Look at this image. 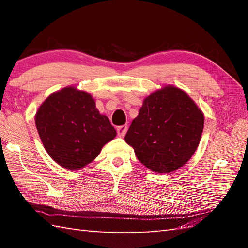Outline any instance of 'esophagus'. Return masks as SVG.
Listing matches in <instances>:
<instances>
[{"mask_svg": "<svg viewBox=\"0 0 248 248\" xmlns=\"http://www.w3.org/2000/svg\"><path fill=\"white\" fill-rule=\"evenodd\" d=\"M127 130H128V125L127 124H124V125H121V127H118L117 128V132H118V136L119 137H124V134H125V132H127Z\"/></svg>", "mask_w": 248, "mask_h": 248, "instance_id": "1", "label": "esophagus"}]
</instances>
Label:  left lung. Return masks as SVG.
Returning a JSON list of instances; mask_svg holds the SVG:
<instances>
[{"instance_id": "1", "label": "left lung", "mask_w": 248, "mask_h": 248, "mask_svg": "<svg viewBox=\"0 0 248 248\" xmlns=\"http://www.w3.org/2000/svg\"><path fill=\"white\" fill-rule=\"evenodd\" d=\"M203 124V112L186 92L166 85L144 98L124 141L148 169L170 173L194 155Z\"/></svg>"}]
</instances>
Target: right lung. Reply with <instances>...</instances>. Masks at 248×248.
<instances>
[{
    "label": "right lung",
    "mask_w": 248,
    "mask_h": 248,
    "mask_svg": "<svg viewBox=\"0 0 248 248\" xmlns=\"http://www.w3.org/2000/svg\"><path fill=\"white\" fill-rule=\"evenodd\" d=\"M35 124L49 156L71 170L93 162L117 134L92 95L74 86L49 95L36 112Z\"/></svg>",
    "instance_id": "add662e5"
}]
</instances>
